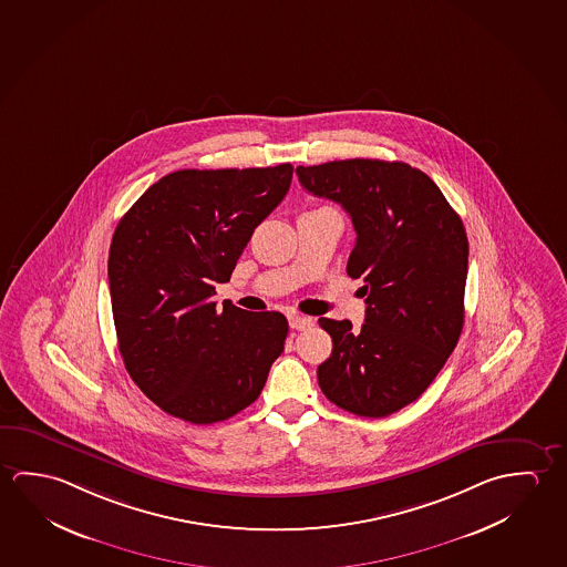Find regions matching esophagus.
<instances>
[{
	"instance_id": "obj_1",
	"label": "esophagus",
	"mask_w": 567,
	"mask_h": 567,
	"mask_svg": "<svg viewBox=\"0 0 567 567\" xmlns=\"http://www.w3.org/2000/svg\"><path fill=\"white\" fill-rule=\"evenodd\" d=\"M288 324L292 330H307V328L315 324V320L310 316L290 315L288 316Z\"/></svg>"
}]
</instances>
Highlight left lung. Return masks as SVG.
Returning a JSON list of instances; mask_svg holds the SVG:
<instances>
[{"mask_svg":"<svg viewBox=\"0 0 567 567\" xmlns=\"http://www.w3.org/2000/svg\"><path fill=\"white\" fill-rule=\"evenodd\" d=\"M298 182L352 217L348 275L363 279L365 322L320 318L332 353L318 383L338 408L388 417L427 390L464 322L468 241L463 221L417 167L383 159L298 166Z\"/></svg>","mask_w":567,"mask_h":567,"instance_id":"8db88e82","label":"left lung"}]
</instances>
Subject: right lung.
I'll return each mask as SVG.
<instances>
[{
  "label": "right lung",
  "instance_id": "add662e5",
  "mask_svg": "<svg viewBox=\"0 0 567 567\" xmlns=\"http://www.w3.org/2000/svg\"><path fill=\"white\" fill-rule=\"evenodd\" d=\"M290 179V164L179 169L116 225L109 282L118 350L134 383L169 415L194 425L233 417L259 398L285 350V316L221 310L214 297Z\"/></svg>",
  "mask_w": 567,
  "mask_h": 567
}]
</instances>
